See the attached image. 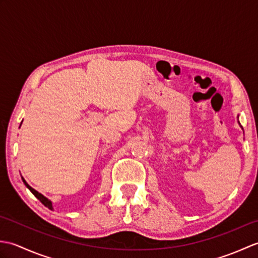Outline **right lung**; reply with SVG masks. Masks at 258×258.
<instances>
[{
    "instance_id": "obj_1",
    "label": "right lung",
    "mask_w": 258,
    "mask_h": 258,
    "mask_svg": "<svg viewBox=\"0 0 258 258\" xmlns=\"http://www.w3.org/2000/svg\"><path fill=\"white\" fill-rule=\"evenodd\" d=\"M22 179H23V182H24V184H25V186H26V187L27 188H29L31 191H32V193H33V195H34L35 197H36V199L38 200V201H40L41 203H42V204L43 205H44V206H46L47 208H50V210H53V206H52V203H51V201H48L47 199H46V197H44V196H43L41 193H38V191L37 190H35L34 188H32L31 187V186L29 185V184H27L26 182H25V179L24 178H22Z\"/></svg>"
}]
</instances>
